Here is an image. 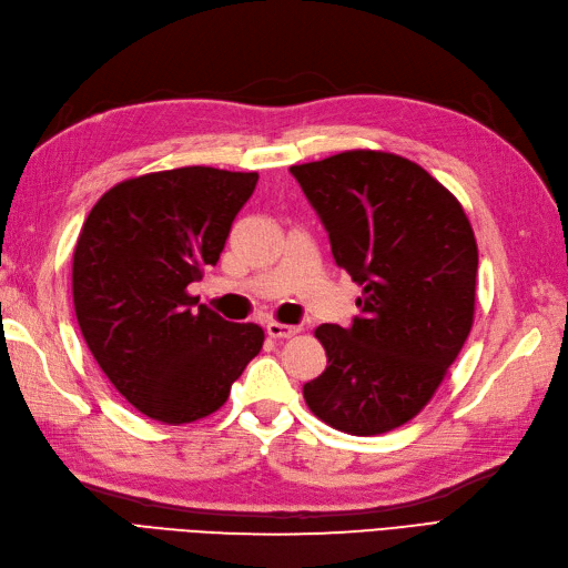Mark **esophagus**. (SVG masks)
Returning a JSON list of instances; mask_svg holds the SVG:
<instances>
[{"label": "esophagus", "instance_id": "obj_1", "mask_svg": "<svg viewBox=\"0 0 568 568\" xmlns=\"http://www.w3.org/2000/svg\"><path fill=\"white\" fill-rule=\"evenodd\" d=\"M264 331H267V335L270 337H274V339H286V337H294L301 327L298 325H284V323H267V327H264Z\"/></svg>", "mask_w": 568, "mask_h": 568}]
</instances>
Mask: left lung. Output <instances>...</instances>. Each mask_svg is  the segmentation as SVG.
I'll list each match as a JSON object with an SVG mask.
<instances>
[{
  "label": "left lung",
  "mask_w": 568,
  "mask_h": 568,
  "mask_svg": "<svg viewBox=\"0 0 568 568\" xmlns=\"http://www.w3.org/2000/svg\"><path fill=\"white\" fill-rule=\"evenodd\" d=\"M362 286L349 327L323 323L327 367L304 398L349 435H382L433 398L474 323L478 250L459 201L415 162L347 150L288 168Z\"/></svg>",
  "instance_id": "left-lung-1"
}]
</instances>
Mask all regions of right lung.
<instances>
[{"instance_id":"1","label":"right lung","mask_w":568,"mask_h":568,"mask_svg":"<svg viewBox=\"0 0 568 568\" xmlns=\"http://www.w3.org/2000/svg\"><path fill=\"white\" fill-rule=\"evenodd\" d=\"M257 172L180 168L125 180L97 201L72 260L74 316L119 394L165 425L206 418L264 343L186 286L216 267Z\"/></svg>"}]
</instances>
